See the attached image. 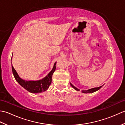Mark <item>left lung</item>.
Returning <instances> with one entry per match:
<instances>
[{"instance_id":"1","label":"left lung","mask_w":125,"mask_h":125,"mask_svg":"<svg viewBox=\"0 0 125 125\" xmlns=\"http://www.w3.org/2000/svg\"><path fill=\"white\" fill-rule=\"evenodd\" d=\"M71 86H72L73 88L75 89V90H76V91H79L80 90H79L77 88V87H76L75 86H74L73 85L71 84V83H70ZM103 86H99V87H94V88H92V89H89V90H82V93H84V94H89V93H93V92H94L95 91H98V90H99L101 87H102Z\"/></svg>"}]
</instances>
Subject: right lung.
<instances>
[{
  "label": "right lung",
  "mask_w": 125,
  "mask_h": 125,
  "mask_svg": "<svg viewBox=\"0 0 125 125\" xmlns=\"http://www.w3.org/2000/svg\"><path fill=\"white\" fill-rule=\"evenodd\" d=\"M56 62L54 63L52 71L45 77L38 81H26L20 78L12 64V73L15 80L21 86L28 92L33 94H38L46 91L49 88L52 83V74L56 69Z\"/></svg>",
  "instance_id": "right-lung-1"
}]
</instances>
